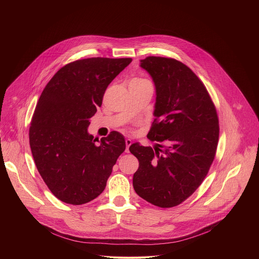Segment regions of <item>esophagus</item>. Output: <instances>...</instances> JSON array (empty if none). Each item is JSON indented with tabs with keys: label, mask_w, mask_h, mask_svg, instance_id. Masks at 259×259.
<instances>
[{
	"label": "esophagus",
	"mask_w": 259,
	"mask_h": 259,
	"mask_svg": "<svg viewBox=\"0 0 259 259\" xmlns=\"http://www.w3.org/2000/svg\"><path fill=\"white\" fill-rule=\"evenodd\" d=\"M131 145H132V140H130V139H126L125 140V146H126V148H125V151L126 152H128L130 150H128V148L131 147Z\"/></svg>",
	"instance_id": "1"
}]
</instances>
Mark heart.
I'll return each mask as SVG.
<instances>
[{
    "label": "heart",
    "instance_id": "obj_1",
    "mask_svg": "<svg viewBox=\"0 0 259 259\" xmlns=\"http://www.w3.org/2000/svg\"><path fill=\"white\" fill-rule=\"evenodd\" d=\"M135 80H145V79H140V78H136Z\"/></svg>",
    "mask_w": 259,
    "mask_h": 259
}]
</instances>
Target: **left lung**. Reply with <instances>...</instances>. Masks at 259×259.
I'll list each match as a JSON object with an SVG mask.
<instances>
[{
  "instance_id": "1",
  "label": "left lung",
  "mask_w": 259,
  "mask_h": 259,
  "mask_svg": "<svg viewBox=\"0 0 259 259\" xmlns=\"http://www.w3.org/2000/svg\"><path fill=\"white\" fill-rule=\"evenodd\" d=\"M140 66L155 87V118L148 138L157 144L153 148L139 143L130 147L140 162L133 185L149 203L174 207L206 177L218 148L219 117L205 87L185 64L148 57Z\"/></svg>"
}]
</instances>
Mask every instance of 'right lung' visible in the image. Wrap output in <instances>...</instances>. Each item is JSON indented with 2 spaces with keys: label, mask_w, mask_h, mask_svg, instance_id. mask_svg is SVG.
I'll return each instance as SVG.
<instances>
[{
  "label": "right lung",
  "mask_w": 259,
  "mask_h": 259,
  "mask_svg": "<svg viewBox=\"0 0 259 259\" xmlns=\"http://www.w3.org/2000/svg\"><path fill=\"white\" fill-rule=\"evenodd\" d=\"M131 62L90 58L70 63L51 78L38 99L30 147L41 179L63 202L79 205L98 197L125 149L118 132L99 142L88 127L108 85Z\"/></svg>",
  "instance_id": "1"
}]
</instances>
